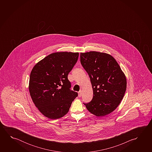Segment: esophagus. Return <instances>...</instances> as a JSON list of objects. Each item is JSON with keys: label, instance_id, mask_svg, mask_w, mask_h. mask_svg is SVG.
<instances>
[{"label": "esophagus", "instance_id": "obj_1", "mask_svg": "<svg viewBox=\"0 0 152 152\" xmlns=\"http://www.w3.org/2000/svg\"><path fill=\"white\" fill-rule=\"evenodd\" d=\"M82 95V93L81 91H80V92H78V96L81 97Z\"/></svg>", "mask_w": 152, "mask_h": 152}]
</instances>
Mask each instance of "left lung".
<instances>
[{
    "instance_id": "8db88e82",
    "label": "left lung",
    "mask_w": 152,
    "mask_h": 152,
    "mask_svg": "<svg viewBox=\"0 0 152 152\" xmlns=\"http://www.w3.org/2000/svg\"><path fill=\"white\" fill-rule=\"evenodd\" d=\"M80 57L93 91L92 101L84 104L97 117L109 115L118 107L124 96L127 88L124 72L115 58L107 53H80Z\"/></svg>"
}]
</instances>
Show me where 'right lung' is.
<instances>
[{
    "mask_svg": "<svg viewBox=\"0 0 152 152\" xmlns=\"http://www.w3.org/2000/svg\"><path fill=\"white\" fill-rule=\"evenodd\" d=\"M78 56V52L52 53L33 68L28 85L30 96L37 109L49 119L66 115L78 96L77 92L70 90L67 77Z\"/></svg>",
    "mask_w": 152,
    "mask_h": 152,
    "instance_id": "add662e5",
    "label": "right lung"
}]
</instances>
